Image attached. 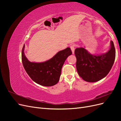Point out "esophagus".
<instances>
[{
  "mask_svg": "<svg viewBox=\"0 0 121 121\" xmlns=\"http://www.w3.org/2000/svg\"><path fill=\"white\" fill-rule=\"evenodd\" d=\"M75 47V45H72L70 46V48H71V50H72V52L73 54H74Z\"/></svg>",
  "mask_w": 121,
  "mask_h": 121,
  "instance_id": "obj_1",
  "label": "esophagus"
}]
</instances>
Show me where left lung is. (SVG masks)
I'll list each match as a JSON object with an SVG mask.
<instances>
[{
    "label": "left lung",
    "instance_id": "8db88e82",
    "mask_svg": "<svg viewBox=\"0 0 121 121\" xmlns=\"http://www.w3.org/2000/svg\"><path fill=\"white\" fill-rule=\"evenodd\" d=\"M77 58L76 69L82 79L88 82L99 81L107 76L112 67L116 57L113 42L111 41L108 52L100 54H92L83 47L75 50Z\"/></svg>",
    "mask_w": 121,
    "mask_h": 121
}]
</instances>
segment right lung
Here are the masks:
<instances>
[{"instance_id": "1", "label": "right lung", "mask_w": 121, "mask_h": 121, "mask_svg": "<svg viewBox=\"0 0 121 121\" xmlns=\"http://www.w3.org/2000/svg\"><path fill=\"white\" fill-rule=\"evenodd\" d=\"M25 44L22 52L24 68L33 81L40 85L52 86L59 81L61 70L67 58L72 52L69 47L58 52L50 60L41 63L29 61L24 53Z\"/></svg>"}]
</instances>
